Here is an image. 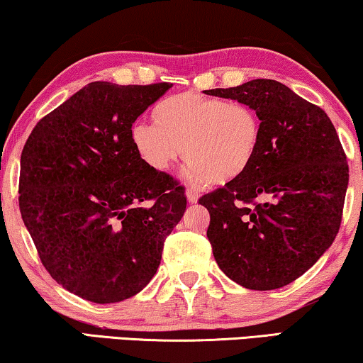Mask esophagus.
Wrapping results in <instances>:
<instances>
[{
	"instance_id": "obj_1",
	"label": "esophagus",
	"mask_w": 363,
	"mask_h": 363,
	"mask_svg": "<svg viewBox=\"0 0 363 363\" xmlns=\"http://www.w3.org/2000/svg\"><path fill=\"white\" fill-rule=\"evenodd\" d=\"M198 198H199V191L196 190V188H186V199L190 203H196L198 201Z\"/></svg>"
}]
</instances>
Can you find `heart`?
I'll return each mask as SVG.
<instances>
[{
  "label": "heart",
  "mask_w": 363,
  "mask_h": 363,
  "mask_svg": "<svg viewBox=\"0 0 363 363\" xmlns=\"http://www.w3.org/2000/svg\"><path fill=\"white\" fill-rule=\"evenodd\" d=\"M152 119L154 124L135 123L129 139L155 172H167L186 154L188 180L225 182L242 175L259 152L260 119L244 103L183 91L157 103Z\"/></svg>",
  "instance_id": "heart-1"
}]
</instances>
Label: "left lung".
<instances>
[{
    "label": "left lung",
    "instance_id": "left-lung-1",
    "mask_svg": "<svg viewBox=\"0 0 363 363\" xmlns=\"http://www.w3.org/2000/svg\"><path fill=\"white\" fill-rule=\"evenodd\" d=\"M204 93L247 104L262 125L249 169L199 198L211 216L213 255L240 286L277 290L311 269L339 233L349 185L344 149L328 114L280 82Z\"/></svg>",
    "mask_w": 363,
    "mask_h": 363
}]
</instances>
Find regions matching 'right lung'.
<instances>
[{
	"instance_id": "right-lung-1",
	"label": "right lung",
	"mask_w": 363,
	"mask_h": 363,
	"mask_svg": "<svg viewBox=\"0 0 363 363\" xmlns=\"http://www.w3.org/2000/svg\"><path fill=\"white\" fill-rule=\"evenodd\" d=\"M169 88L93 82L42 118L21 154L19 209L42 265L91 303L138 295L186 209L185 188L129 139Z\"/></svg>"
}]
</instances>
